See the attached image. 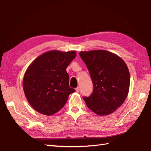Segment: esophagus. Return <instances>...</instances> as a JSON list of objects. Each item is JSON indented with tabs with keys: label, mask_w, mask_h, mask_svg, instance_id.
<instances>
[{
	"label": "esophagus",
	"mask_w": 151,
	"mask_h": 151,
	"mask_svg": "<svg viewBox=\"0 0 151 151\" xmlns=\"http://www.w3.org/2000/svg\"><path fill=\"white\" fill-rule=\"evenodd\" d=\"M79 90H80V87H79V86H78V88H76V91L77 92H79Z\"/></svg>",
	"instance_id": "1"
}]
</instances>
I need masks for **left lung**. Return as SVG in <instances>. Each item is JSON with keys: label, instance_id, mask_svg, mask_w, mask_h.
<instances>
[{"label": "left lung", "instance_id": "1", "mask_svg": "<svg viewBox=\"0 0 151 151\" xmlns=\"http://www.w3.org/2000/svg\"><path fill=\"white\" fill-rule=\"evenodd\" d=\"M79 55L88 68L93 84V92L83 97L86 105L98 116L113 113L128 95L130 73L123 60L104 50L82 51Z\"/></svg>", "mask_w": 151, "mask_h": 151}]
</instances>
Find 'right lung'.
<instances>
[{
    "mask_svg": "<svg viewBox=\"0 0 151 151\" xmlns=\"http://www.w3.org/2000/svg\"><path fill=\"white\" fill-rule=\"evenodd\" d=\"M74 50H51L37 57L26 69L23 90L29 105L36 111L51 116L65 106L75 90L69 86L66 69L76 58Z\"/></svg>",
    "mask_w": 151,
    "mask_h": 151,
    "instance_id": "right-lung-1",
    "label": "right lung"
}]
</instances>
